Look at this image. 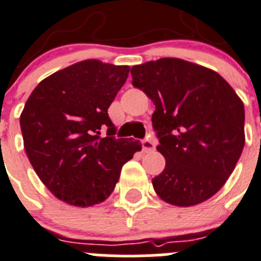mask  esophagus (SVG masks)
Segmentation results:
<instances>
[{
  "instance_id": "obj_1",
  "label": "esophagus",
  "mask_w": 261,
  "mask_h": 261,
  "mask_svg": "<svg viewBox=\"0 0 261 261\" xmlns=\"http://www.w3.org/2000/svg\"><path fill=\"white\" fill-rule=\"evenodd\" d=\"M142 145H143V152L144 153H149V152H153V150L155 149V142L153 140V139H144L142 142Z\"/></svg>"
}]
</instances>
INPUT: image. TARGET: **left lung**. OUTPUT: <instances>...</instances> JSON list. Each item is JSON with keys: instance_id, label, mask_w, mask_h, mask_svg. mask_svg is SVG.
<instances>
[{"instance_id": "obj_1", "label": "left lung", "mask_w": 261, "mask_h": 261, "mask_svg": "<svg viewBox=\"0 0 261 261\" xmlns=\"http://www.w3.org/2000/svg\"><path fill=\"white\" fill-rule=\"evenodd\" d=\"M133 85L155 106L153 128L165 170L152 184L161 199L188 207L213 197L245 145V108L219 73L176 58L131 68Z\"/></svg>"}]
</instances>
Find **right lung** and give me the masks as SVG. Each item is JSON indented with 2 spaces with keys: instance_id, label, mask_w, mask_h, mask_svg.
<instances>
[{
  "instance_id": "1",
  "label": "right lung",
  "mask_w": 261,
  "mask_h": 261,
  "mask_svg": "<svg viewBox=\"0 0 261 261\" xmlns=\"http://www.w3.org/2000/svg\"><path fill=\"white\" fill-rule=\"evenodd\" d=\"M128 72L127 65L84 60L48 75L28 97L20 116L24 149L60 201L79 207L103 202L123 165L142 149L139 140L114 138L108 116Z\"/></svg>"
}]
</instances>
